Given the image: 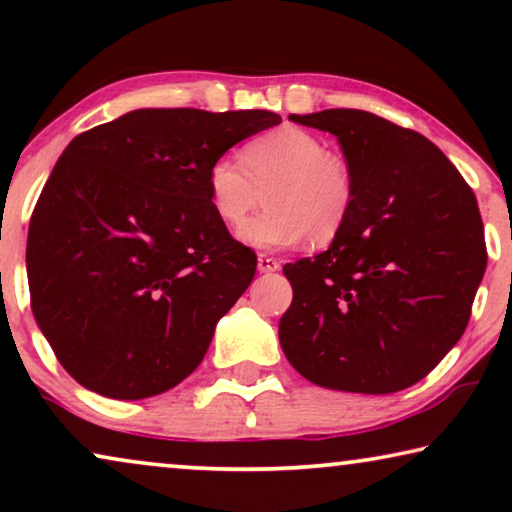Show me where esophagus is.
<instances>
[{
	"label": "esophagus",
	"mask_w": 512,
	"mask_h": 512,
	"mask_svg": "<svg viewBox=\"0 0 512 512\" xmlns=\"http://www.w3.org/2000/svg\"><path fill=\"white\" fill-rule=\"evenodd\" d=\"M258 270L261 272H275L279 270V261L268 254H258Z\"/></svg>",
	"instance_id": "obj_1"
}]
</instances>
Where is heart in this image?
I'll list each match as a JSON object with an SVG mask.
<instances>
[{
	"label": "heart",
	"mask_w": 512,
	"mask_h": 512,
	"mask_svg": "<svg viewBox=\"0 0 512 512\" xmlns=\"http://www.w3.org/2000/svg\"><path fill=\"white\" fill-rule=\"evenodd\" d=\"M263 193L268 209L237 233L254 249L293 247L305 237L326 247L345 233L356 200L347 160L298 128L265 132L244 146L242 160L221 156L209 165V205L228 228L242 226Z\"/></svg>",
	"instance_id": "heart-1"
}]
</instances>
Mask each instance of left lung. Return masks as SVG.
Listing matches in <instances>:
<instances>
[{"instance_id":"obj_1","label":"left lung","mask_w":512,"mask_h":512,"mask_svg":"<svg viewBox=\"0 0 512 512\" xmlns=\"http://www.w3.org/2000/svg\"><path fill=\"white\" fill-rule=\"evenodd\" d=\"M338 137L354 174L349 223L314 258L284 265L293 286L279 342L326 389L394 394L464 335L487 268L478 200L445 153L361 109L291 114Z\"/></svg>"}]
</instances>
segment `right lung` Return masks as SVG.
<instances>
[{
    "label": "right lung",
    "mask_w": 512,
    "mask_h": 512,
    "mask_svg": "<svg viewBox=\"0 0 512 512\" xmlns=\"http://www.w3.org/2000/svg\"><path fill=\"white\" fill-rule=\"evenodd\" d=\"M282 123L272 111L137 109L76 135L27 235L34 319L62 368L137 401L200 366L256 275V254L209 205L207 170Z\"/></svg>",
    "instance_id": "1"
}]
</instances>
